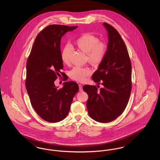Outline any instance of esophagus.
<instances>
[{"instance_id": "esophagus-1", "label": "esophagus", "mask_w": 160, "mask_h": 160, "mask_svg": "<svg viewBox=\"0 0 160 160\" xmlns=\"http://www.w3.org/2000/svg\"><path fill=\"white\" fill-rule=\"evenodd\" d=\"M78 86H79V91L80 92L83 91V88H82V86L81 84H78Z\"/></svg>"}]
</instances>
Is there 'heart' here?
Here are the masks:
<instances>
[{
	"instance_id": "b5f03b06",
	"label": "heart",
	"mask_w": 160,
	"mask_h": 160,
	"mask_svg": "<svg viewBox=\"0 0 160 160\" xmlns=\"http://www.w3.org/2000/svg\"><path fill=\"white\" fill-rule=\"evenodd\" d=\"M77 48L86 54L88 61L93 64H98L102 61L106 52V47L99 42L98 38L90 34H84L78 38L75 42ZM70 49L65 47L61 53L62 62L68 64L69 63ZM91 71L87 67H76L70 71L71 77L78 82H82L89 76Z\"/></svg>"
}]
</instances>
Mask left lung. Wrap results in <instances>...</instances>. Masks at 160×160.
<instances>
[{"label":"left lung","mask_w":160,"mask_h":160,"mask_svg":"<svg viewBox=\"0 0 160 160\" xmlns=\"http://www.w3.org/2000/svg\"><path fill=\"white\" fill-rule=\"evenodd\" d=\"M108 35L105 56L92 79L103 88L85 85L88 94L86 107L89 116L101 123H108L122 114L131 91V63L127 47L119 32L113 26L103 23Z\"/></svg>","instance_id":"1"}]
</instances>
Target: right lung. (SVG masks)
Here are the masks:
<instances>
[{
  "mask_svg": "<svg viewBox=\"0 0 160 160\" xmlns=\"http://www.w3.org/2000/svg\"><path fill=\"white\" fill-rule=\"evenodd\" d=\"M77 26L53 24L38 34L26 65V88L31 104L38 115L47 122H58L68 114L74 95L79 90L74 82L63 83L62 88L54 84L63 75L61 59L62 37ZM65 78V80L67 78Z\"/></svg>",
  "mask_w": 160,
  "mask_h": 160,
  "instance_id": "right-lung-1",
  "label": "right lung"
}]
</instances>
